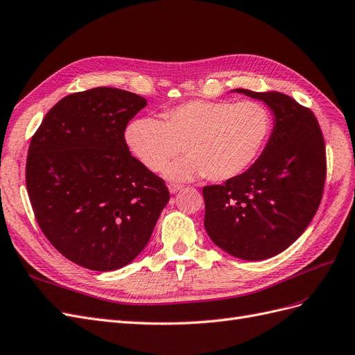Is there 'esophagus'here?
Returning a JSON list of instances; mask_svg holds the SVG:
<instances>
[{"mask_svg":"<svg viewBox=\"0 0 355 355\" xmlns=\"http://www.w3.org/2000/svg\"><path fill=\"white\" fill-rule=\"evenodd\" d=\"M182 188V185H179V184H168V191H170V194H176V192H179Z\"/></svg>","mask_w":355,"mask_h":355,"instance_id":"1","label":"esophagus"}]
</instances>
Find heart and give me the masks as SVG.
Wrapping results in <instances>:
<instances>
[{
	"label": "heart",
	"instance_id": "heart-1",
	"mask_svg": "<svg viewBox=\"0 0 355 355\" xmlns=\"http://www.w3.org/2000/svg\"><path fill=\"white\" fill-rule=\"evenodd\" d=\"M271 133V115L254 101H188L161 114L136 118L125 128V144L154 171L180 153L187 157L164 168L170 179L204 176L225 182L253 166Z\"/></svg>",
	"mask_w": 355,
	"mask_h": 355
}]
</instances>
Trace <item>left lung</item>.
Instances as JSON below:
<instances>
[{
	"label": "left lung",
	"mask_w": 355,
	"mask_h": 355,
	"mask_svg": "<svg viewBox=\"0 0 355 355\" xmlns=\"http://www.w3.org/2000/svg\"><path fill=\"white\" fill-rule=\"evenodd\" d=\"M235 92L270 106L274 128L249 170L202 188L204 228L231 256L262 261L286 250L313 220L326 180L324 137L313 111L290 96Z\"/></svg>",
	"instance_id": "8db88e82"
}]
</instances>
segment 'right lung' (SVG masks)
I'll return each mask as SVG.
<instances>
[{
	"label": "right lung",
	"mask_w": 355,
	"mask_h": 355,
	"mask_svg": "<svg viewBox=\"0 0 355 355\" xmlns=\"http://www.w3.org/2000/svg\"><path fill=\"white\" fill-rule=\"evenodd\" d=\"M145 106L142 96L114 87L72 93L31 139L26 188L35 219L59 253L87 270L130 263L170 200L164 180L124 139Z\"/></svg>",
	"instance_id": "add662e5"
}]
</instances>
